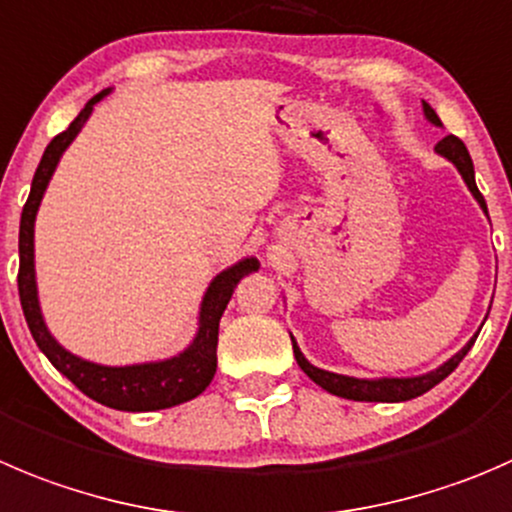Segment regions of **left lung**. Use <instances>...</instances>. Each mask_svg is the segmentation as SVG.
<instances>
[{
	"label": "left lung",
	"mask_w": 512,
	"mask_h": 512,
	"mask_svg": "<svg viewBox=\"0 0 512 512\" xmlns=\"http://www.w3.org/2000/svg\"><path fill=\"white\" fill-rule=\"evenodd\" d=\"M423 112H425V119H428V122H433L435 127H443V122H440V117L435 114V109L430 107L428 102H423ZM435 152L458 167L460 177H463V182L468 185L470 195L478 200L480 210L488 215V205H485L483 195H480L478 185H475V170H473V160H470V155H468V147H465L455 135H448V137H443L438 145H435ZM475 337L478 335L470 337L468 345H465L460 352H455V355L450 357V360H445L443 365L435 367V370H430V372H425V375H415V377L337 375V372L322 370V367L312 365V362L302 355L300 347H297L295 337H292V350H295V360H297V365L302 367V372H305L312 382H317L322 390L337 395V398L357 400V403H403V400H413V398H418V395L428 393V390L435 388L438 382H443L445 377H448L450 372L460 365V360L468 355V350L473 347Z\"/></svg>",
	"instance_id": "8db88e82"
}]
</instances>
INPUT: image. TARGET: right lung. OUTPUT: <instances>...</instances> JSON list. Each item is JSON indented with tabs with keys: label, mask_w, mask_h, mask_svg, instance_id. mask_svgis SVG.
Returning <instances> with one entry per match:
<instances>
[{
	"label": "right lung",
	"mask_w": 512,
	"mask_h": 512,
	"mask_svg": "<svg viewBox=\"0 0 512 512\" xmlns=\"http://www.w3.org/2000/svg\"><path fill=\"white\" fill-rule=\"evenodd\" d=\"M112 89H102L94 94L82 112L74 117L67 130L59 132L44 150L42 162L34 172L32 190H29L27 205L22 210L19 222V300H22L24 320L39 350L49 357L54 367L62 372L67 380H72L87 398L107 405L114 410H127V413H150V410L175 408L205 393L217 370V332H220V317L235 292L237 282L250 272L260 270L257 257H245L232 267L222 270L210 287L205 290L200 305V320L197 332L190 345L167 360L137 362V365H99L77 357L74 352L64 350L44 322L42 307L37 295V272H34V220H37L39 202L47 192L49 180L62 160L64 150L74 142V137L82 132L92 114L94 104L102 102Z\"/></svg>",
	"instance_id": "1"
}]
</instances>
